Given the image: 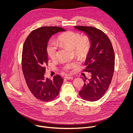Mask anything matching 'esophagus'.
I'll list each match as a JSON object with an SVG mask.
<instances>
[{
  "label": "esophagus",
  "mask_w": 133,
  "mask_h": 133,
  "mask_svg": "<svg viewBox=\"0 0 133 133\" xmlns=\"http://www.w3.org/2000/svg\"><path fill=\"white\" fill-rule=\"evenodd\" d=\"M64 79H73V77H71V76H70V77L65 76V77H64Z\"/></svg>",
  "instance_id": "34e87169"
}]
</instances>
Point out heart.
Instances as JSON below:
<instances>
[{
	"label": "heart",
	"mask_w": 133,
	"mask_h": 133,
	"mask_svg": "<svg viewBox=\"0 0 133 133\" xmlns=\"http://www.w3.org/2000/svg\"><path fill=\"white\" fill-rule=\"evenodd\" d=\"M57 43L72 50L74 54L78 57H83L86 55L90 46V39L87 36H81L78 32L70 31L65 32L59 35L57 39ZM46 51L51 59L55 58L57 47L54 44L49 43L46 47ZM75 66L74 63H69L64 65L63 69L68 72Z\"/></svg>",
	"instance_id": "heart-1"
}]
</instances>
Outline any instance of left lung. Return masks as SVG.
Segmentation results:
<instances>
[{
    "instance_id": "left-lung-1",
    "label": "left lung",
    "mask_w": 133,
    "mask_h": 133,
    "mask_svg": "<svg viewBox=\"0 0 133 133\" xmlns=\"http://www.w3.org/2000/svg\"><path fill=\"white\" fill-rule=\"evenodd\" d=\"M90 39V47L86 56L84 71L91 78H83L84 85L79 92L84 100L95 102L102 98L110 84L115 67V54L111 43L102 30L89 26H75Z\"/></svg>"
}]
</instances>
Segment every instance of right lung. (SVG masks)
<instances>
[{
	"label": "right lung",
	"mask_w": 133,
	"mask_h": 133,
	"mask_svg": "<svg viewBox=\"0 0 133 133\" xmlns=\"http://www.w3.org/2000/svg\"><path fill=\"white\" fill-rule=\"evenodd\" d=\"M60 27H42L32 31L26 39L22 52V70L27 85L38 99L48 102L58 95L64 79L57 75L51 80L46 78L45 66L48 65L46 47L50 37L59 31Z\"/></svg>",
	"instance_id": "obj_1"
}]
</instances>
